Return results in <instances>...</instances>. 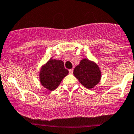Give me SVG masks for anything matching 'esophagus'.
Wrapping results in <instances>:
<instances>
[{
	"label": "esophagus",
	"instance_id": "1",
	"mask_svg": "<svg viewBox=\"0 0 134 134\" xmlns=\"http://www.w3.org/2000/svg\"><path fill=\"white\" fill-rule=\"evenodd\" d=\"M69 71L70 74L73 73V69H69Z\"/></svg>",
	"mask_w": 134,
	"mask_h": 134
}]
</instances>
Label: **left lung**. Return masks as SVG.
Segmentation results:
<instances>
[{
    "mask_svg": "<svg viewBox=\"0 0 134 134\" xmlns=\"http://www.w3.org/2000/svg\"><path fill=\"white\" fill-rule=\"evenodd\" d=\"M74 75L84 87L93 88L100 82L101 72L97 64L87 59L81 60L73 71Z\"/></svg>",
    "mask_w": 134,
    "mask_h": 134,
    "instance_id": "left-lung-1",
    "label": "left lung"
}]
</instances>
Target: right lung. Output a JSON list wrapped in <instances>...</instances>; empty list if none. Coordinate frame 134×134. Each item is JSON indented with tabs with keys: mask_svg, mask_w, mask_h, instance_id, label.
I'll use <instances>...</instances> for the list:
<instances>
[{
	"mask_svg": "<svg viewBox=\"0 0 134 134\" xmlns=\"http://www.w3.org/2000/svg\"><path fill=\"white\" fill-rule=\"evenodd\" d=\"M69 71L64 67L62 60L50 59L41 68L40 74L42 86L50 91L55 90L64 77L68 75Z\"/></svg>",
	"mask_w": 134,
	"mask_h": 134,
	"instance_id": "right-lung-1",
	"label": "right lung"
}]
</instances>
